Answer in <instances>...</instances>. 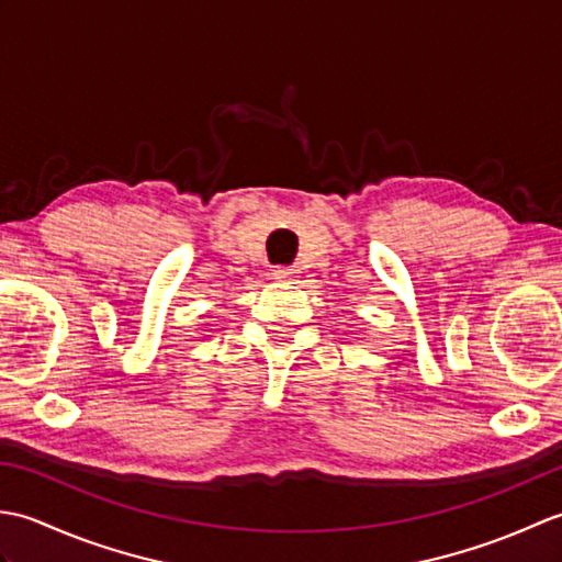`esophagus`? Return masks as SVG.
I'll return each mask as SVG.
<instances>
[{
    "label": "esophagus",
    "instance_id": "obj_1",
    "mask_svg": "<svg viewBox=\"0 0 562 562\" xmlns=\"http://www.w3.org/2000/svg\"><path fill=\"white\" fill-rule=\"evenodd\" d=\"M296 278V272L292 268H274L272 270V280L278 282H292Z\"/></svg>",
    "mask_w": 562,
    "mask_h": 562
}]
</instances>
